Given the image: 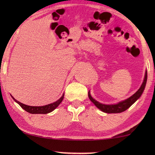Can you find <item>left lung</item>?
Wrapping results in <instances>:
<instances>
[{
	"instance_id": "left-lung-1",
	"label": "left lung",
	"mask_w": 155,
	"mask_h": 155,
	"mask_svg": "<svg viewBox=\"0 0 155 155\" xmlns=\"http://www.w3.org/2000/svg\"><path fill=\"white\" fill-rule=\"evenodd\" d=\"M147 71L145 72V76L144 78V81L142 84V85L138 90L135 93L133 96L129 97L128 99H126V100L120 101V102L114 105H106L102 104L98 102L95 99H94L91 97L90 92H88V97L92 102L94 103V104L96 107L102 111L103 112L108 114H114V113H121V112L126 111V109H128L129 107H130L133 104H134L135 101H137V99L141 96V94H143L144 89L145 87L146 82H147Z\"/></svg>"
}]
</instances>
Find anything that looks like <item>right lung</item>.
<instances>
[{
	"label": "right lung",
	"mask_w": 155,
	"mask_h": 155,
	"mask_svg": "<svg viewBox=\"0 0 155 155\" xmlns=\"http://www.w3.org/2000/svg\"><path fill=\"white\" fill-rule=\"evenodd\" d=\"M63 97H64V94H63V96L61 97L58 101H55L54 103L50 104H48V105L42 106V107H31V106H27V105L24 104H22L21 102H20V101H17L16 99H15L13 98V97H12V99H13L23 109H25V111L29 112V113L32 114H45L50 113V112L54 111V110L56 109V108L58 107L59 104H60L61 103V101H63Z\"/></svg>",
	"instance_id": "obj_1"
}]
</instances>
